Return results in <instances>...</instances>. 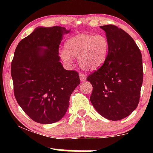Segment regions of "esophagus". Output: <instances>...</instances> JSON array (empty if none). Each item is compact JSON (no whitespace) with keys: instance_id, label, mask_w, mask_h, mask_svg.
Instances as JSON below:
<instances>
[{"instance_id":"1","label":"esophagus","mask_w":153,"mask_h":153,"mask_svg":"<svg viewBox=\"0 0 153 153\" xmlns=\"http://www.w3.org/2000/svg\"><path fill=\"white\" fill-rule=\"evenodd\" d=\"M80 79L81 81H85L86 80V75L82 74V73H80Z\"/></svg>"}]
</instances>
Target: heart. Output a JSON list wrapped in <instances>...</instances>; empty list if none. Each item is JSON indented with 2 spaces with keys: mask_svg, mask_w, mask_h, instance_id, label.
<instances>
[{
  "mask_svg": "<svg viewBox=\"0 0 153 153\" xmlns=\"http://www.w3.org/2000/svg\"><path fill=\"white\" fill-rule=\"evenodd\" d=\"M65 48L59 53L64 62L71 63L73 58H78L82 70L94 71L106 62L109 52V42L103 34L82 33L67 40Z\"/></svg>",
  "mask_w": 153,
  "mask_h": 153,
  "instance_id": "obj_1",
  "label": "heart"
}]
</instances>
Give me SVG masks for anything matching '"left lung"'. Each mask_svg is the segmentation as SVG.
I'll return each instance as SVG.
<instances>
[{
    "instance_id": "1",
    "label": "left lung",
    "mask_w": 153,
    "mask_h": 153,
    "mask_svg": "<svg viewBox=\"0 0 153 153\" xmlns=\"http://www.w3.org/2000/svg\"><path fill=\"white\" fill-rule=\"evenodd\" d=\"M109 42V52L98 71L88 75L91 102L99 114L118 121L137 107L143 80V58L132 38L114 25L101 26Z\"/></svg>"
}]
</instances>
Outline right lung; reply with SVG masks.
<instances>
[{"label":"right lung","mask_w":153,"mask_h":153,"mask_svg":"<svg viewBox=\"0 0 153 153\" xmlns=\"http://www.w3.org/2000/svg\"><path fill=\"white\" fill-rule=\"evenodd\" d=\"M70 31L57 26L37 27L16 48L10 69L15 98L37 123L60 120L72 93L80 85L78 73L64 69L59 61V44Z\"/></svg>","instance_id":"1"}]
</instances>
